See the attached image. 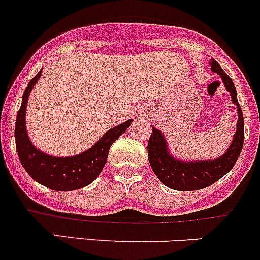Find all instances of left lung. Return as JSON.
Returning a JSON list of instances; mask_svg holds the SVG:
<instances>
[{
    "mask_svg": "<svg viewBox=\"0 0 260 260\" xmlns=\"http://www.w3.org/2000/svg\"><path fill=\"white\" fill-rule=\"evenodd\" d=\"M211 70L221 77L228 91L232 95L233 103L237 104L238 115H239L237 132L226 153L222 154L220 158L214 161L182 162L170 156L164 136L158 129L152 128L148 146H147L149 165L156 176L172 190L193 191L208 187L221 179L234 167L242 152L244 143V118L240 104L238 103L237 89L232 78L221 69V67L215 60L211 61Z\"/></svg>",
    "mask_w": 260,
    "mask_h": 260,
    "instance_id": "8db88e82",
    "label": "left lung"
}]
</instances>
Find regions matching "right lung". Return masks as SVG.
<instances>
[{
	"label": "right lung",
	"mask_w": 260,
	"mask_h": 260,
	"mask_svg": "<svg viewBox=\"0 0 260 260\" xmlns=\"http://www.w3.org/2000/svg\"><path fill=\"white\" fill-rule=\"evenodd\" d=\"M40 75L41 72H39L26 86V90L22 95V104L18 109L16 117L15 138H16L18 158L23 169L34 180L51 190L73 191L81 188L98 177L107 162L109 148L115 142V140H118L119 136L127 131L132 123V119L109 129L90 149L78 156L61 158V157L43 153L30 142L25 124L26 104H27L28 95Z\"/></svg>",
	"instance_id": "obj_1"
}]
</instances>
